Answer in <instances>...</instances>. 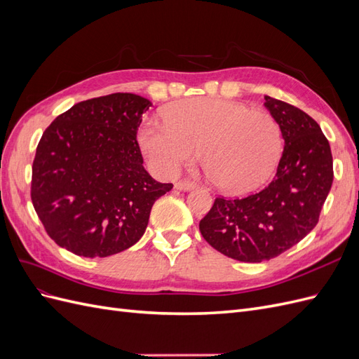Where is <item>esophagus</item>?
<instances>
[{"mask_svg": "<svg viewBox=\"0 0 359 359\" xmlns=\"http://www.w3.org/2000/svg\"><path fill=\"white\" fill-rule=\"evenodd\" d=\"M198 186L191 181H178L175 184V189L177 190H181V191H190V190H194Z\"/></svg>", "mask_w": 359, "mask_h": 359, "instance_id": "34e87169", "label": "esophagus"}]
</instances>
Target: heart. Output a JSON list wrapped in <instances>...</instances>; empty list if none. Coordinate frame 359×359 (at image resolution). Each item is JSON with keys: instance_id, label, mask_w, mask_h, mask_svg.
<instances>
[{"instance_id": "obj_1", "label": "heart", "mask_w": 359, "mask_h": 359, "mask_svg": "<svg viewBox=\"0 0 359 359\" xmlns=\"http://www.w3.org/2000/svg\"><path fill=\"white\" fill-rule=\"evenodd\" d=\"M165 126L142 124V154L160 173L175 175L202 151V168L214 186L229 194L260 189L273 175L283 151L277 119L244 103L198 97L163 112Z\"/></svg>"}]
</instances>
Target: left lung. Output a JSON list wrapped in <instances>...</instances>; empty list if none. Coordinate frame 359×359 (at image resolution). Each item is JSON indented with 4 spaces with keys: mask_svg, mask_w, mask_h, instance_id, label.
Returning <instances> with one entry per match:
<instances>
[{
    "mask_svg": "<svg viewBox=\"0 0 359 359\" xmlns=\"http://www.w3.org/2000/svg\"><path fill=\"white\" fill-rule=\"evenodd\" d=\"M285 139L276 178L244 199L217 198L199 223L217 252L264 262L298 244L318 224L332 186V156L319 124L298 107L265 95Z\"/></svg>",
    "mask_w": 359,
    "mask_h": 359,
    "instance_id": "1",
    "label": "left lung"
}]
</instances>
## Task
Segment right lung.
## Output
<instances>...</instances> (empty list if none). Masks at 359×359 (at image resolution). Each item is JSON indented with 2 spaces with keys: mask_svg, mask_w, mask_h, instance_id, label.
I'll return each mask as SVG.
<instances>
[{
  "mask_svg": "<svg viewBox=\"0 0 359 359\" xmlns=\"http://www.w3.org/2000/svg\"><path fill=\"white\" fill-rule=\"evenodd\" d=\"M151 102L132 93L85 100L57 116L32 163L31 201L49 236L83 257L135 245L172 184L144 168L136 140Z\"/></svg>",
  "mask_w": 359,
  "mask_h": 359,
  "instance_id": "right-lung-1",
  "label": "right lung"
}]
</instances>
